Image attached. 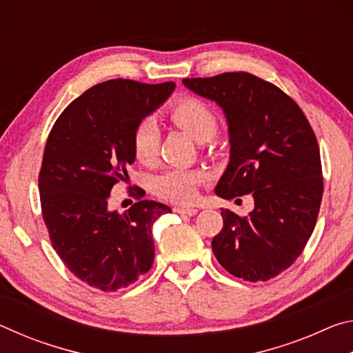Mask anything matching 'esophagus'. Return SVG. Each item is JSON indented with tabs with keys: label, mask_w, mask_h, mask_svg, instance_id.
<instances>
[{
	"label": "esophagus",
	"mask_w": 353,
	"mask_h": 353,
	"mask_svg": "<svg viewBox=\"0 0 353 353\" xmlns=\"http://www.w3.org/2000/svg\"><path fill=\"white\" fill-rule=\"evenodd\" d=\"M174 212L179 214H187V216H194L198 213V208L194 207H176Z\"/></svg>",
	"instance_id": "obj_1"
}]
</instances>
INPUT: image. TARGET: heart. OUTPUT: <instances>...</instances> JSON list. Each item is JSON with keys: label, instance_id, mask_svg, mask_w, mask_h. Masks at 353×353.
Here are the masks:
<instances>
[{"label": "heart", "instance_id": "b5f03b06", "mask_svg": "<svg viewBox=\"0 0 353 353\" xmlns=\"http://www.w3.org/2000/svg\"><path fill=\"white\" fill-rule=\"evenodd\" d=\"M170 119L183 129L191 139L205 143L216 135L218 118L204 101L198 98H181L170 109ZM135 157L143 163H151L157 155L159 130L152 121H143L134 132ZM205 181L199 171L166 170L154 179L152 190L160 198L174 202H190L196 198L198 185Z\"/></svg>", "mask_w": 353, "mask_h": 353}]
</instances>
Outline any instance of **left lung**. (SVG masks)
<instances>
[{
    "label": "left lung",
    "mask_w": 353,
    "mask_h": 353,
    "mask_svg": "<svg viewBox=\"0 0 353 353\" xmlns=\"http://www.w3.org/2000/svg\"><path fill=\"white\" fill-rule=\"evenodd\" d=\"M182 82L214 101L229 126L230 160L214 193L254 198L244 218L221 208L224 225L212 241L213 254L232 276L266 282L288 270L314 230L324 191L318 140L301 107L254 74Z\"/></svg>",
    "instance_id": "left-lung-1"
}]
</instances>
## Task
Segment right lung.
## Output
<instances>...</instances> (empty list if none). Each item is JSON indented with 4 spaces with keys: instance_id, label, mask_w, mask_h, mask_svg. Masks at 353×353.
<instances>
[{
    "instance_id": "1",
    "label": "right lung",
    "mask_w": 353,
    "mask_h": 353,
    "mask_svg": "<svg viewBox=\"0 0 353 353\" xmlns=\"http://www.w3.org/2000/svg\"><path fill=\"white\" fill-rule=\"evenodd\" d=\"M174 88V82L98 83L61 113L48 137L39 176L41 214L63 265L93 288H126L151 270L152 225L171 208L143 199L118 213L109 210V198L135 162V129Z\"/></svg>"
}]
</instances>
